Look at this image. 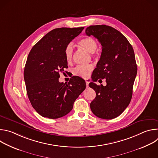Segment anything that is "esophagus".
Returning a JSON list of instances; mask_svg holds the SVG:
<instances>
[{"label": "esophagus", "instance_id": "obj_1", "mask_svg": "<svg viewBox=\"0 0 158 158\" xmlns=\"http://www.w3.org/2000/svg\"><path fill=\"white\" fill-rule=\"evenodd\" d=\"M85 84H86V86L88 87L89 86V82L87 81H85Z\"/></svg>", "mask_w": 158, "mask_h": 158}]
</instances>
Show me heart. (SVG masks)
<instances>
[{
  "mask_svg": "<svg viewBox=\"0 0 158 158\" xmlns=\"http://www.w3.org/2000/svg\"><path fill=\"white\" fill-rule=\"evenodd\" d=\"M78 44L89 53H94L98 48L96 40L92 37H85L82 39L78 42ZM73 54V48L72 45L69 44L66 47L64 51L65 58L67 62L70 63L72 60ZM93 71L91 65H85L77 66L73 71V74L82 78H86Z\"/></svg>",
  "mask_w": 158,
  "mask_h": 158,
  "instance_id": "obj_1",
  "label": "heart"
}]
</instances>
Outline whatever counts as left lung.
<instances>
[{
  "mask_svg": "<svg viewBox=\"0 0 158 158\" xmlns=\"http://www.w3.org/2000/svg\"><path fill=\"white\" fill-rule=\"evenodd\" d=\"M85 34L95 37L102 46L100 59L92 74L93 82L89 84L96 93L90 107L99 118L114 119L123 113L132 98L138 70L134 52L126 37L110 26H91ZM99 78L106 79V86L94 83Z\"/></svg>",
  "mask_w": 158,
  "mask_h": 158,
  "instance_id": "8db88e82",
  "label": "left lung"
}]
</instances>
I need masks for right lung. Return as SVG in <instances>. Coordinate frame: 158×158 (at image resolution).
<instances>
[{
    "mask_svg": "<svg viewBox=\"0 0 158 158\" xmlns=\"http://www.w3.org/2000/svg\"><path fill=\"white\" fill-rule=\"evenodd\" d=\"M84 27H62L45 35L31 50L24 77L29 101L40 116L57 119L73 108L76 99L85 89V81L73 76L68 84L59 82V73L68 68L64 51Z\"/></svg>",
    "mask_w": 158,
    "mask_h": 158,
    "instance_id": "1",
    "label": "right lung"
}]
</instances>
